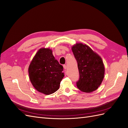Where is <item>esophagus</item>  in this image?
<instances>
[{"label": "esophagus", "instance_id": "1", "mask_svg": "<svg viewBox=\"0 0 128 128\" xmlns=\"http://www.w3.org/2000/svg\"><path fill=\"white\" fill-rule=\"evenodd\" d=\"M63 67H64V70H66V68H67V66H66V65L64 64V66H63Z\"/></svg>", "mask_w": 128, "mask_h": 128}]
</instances>
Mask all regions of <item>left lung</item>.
<instances>
[{"instance_id":"left-lung-1","label":"left lung","mask_w":128,"mask_h":128,"mask_svg":"<svg viewBox=\"0 0 128 128\" xmlns=\"http://www.w3.org/2000/svg\"><path fill=\"white\" fill-rule=\"evenodd\" d=\"M72 50L78 62L80 75L77 88L87 93L95 91L104 77L105 68L101 57L90 46L82 43L73 46Z\"/></svg>"}]
</instances>
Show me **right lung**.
I'll return each mask as SVG.
<instances>
[{
  "mask_svg": "<svg viewBox=\"0 0 128 128\" xmlns=\"http://www.w3.org/2000/svg\"><path fill=\"white\" fill-rule=\"evenodd\" d=\"M63 69L50 49L40 48L29 65V79L37 91L46 95L50 94L59 88L64 77Z\"/></svg>",
  "mask_w": 128,
  "mask_h": 128,
  "instance_id": "obj_1",
  "label": "right lung"
}]
</instances>
